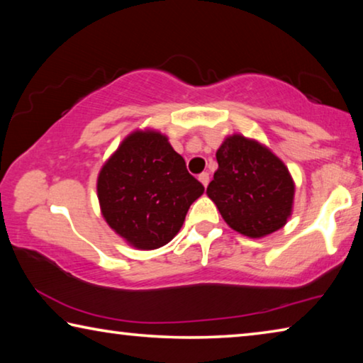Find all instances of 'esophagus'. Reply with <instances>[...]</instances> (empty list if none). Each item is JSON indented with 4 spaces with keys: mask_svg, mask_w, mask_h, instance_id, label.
<instances>
[{
    "mask_svg": "<svg viewBox=\"0 0 363 363\" xmlns=\"http://www.w3.org/2000/svg\"><path fill=\"white\" fill-rule=\"evenodd\" d=\"M199 181L206 187L208 182H210V174H208V173H201V174L199 176Z\"/></svg>",
    "mask_w": 363,
    "mask_h": 363,
    "instance_id": "34e87169",
    "label": "esophagus"
}]
</instances>
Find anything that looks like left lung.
Here are the masks:
<instances>
[{
	"mask_svg": "<svg viewBox=\"0 0 363 363\" xmlns=\"http://www.w3.org/2000/svg\"><path fill=\"white\" fill-rule=\"evenodd\" d=\"M216 160L219 167L206 195L230 229L262 238L286 224L293 213L294 181L269 147L232 134L220 144Z\"/></svg>",
	"mask_w": 363,
	"mask_h": 363,
	"instance_id": "1",
	"label": "left lung"
}]
</instances>
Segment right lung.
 <instances>
[{"mask_svg": "<svg viewBox=\"0 0 363 363\" xmlns=\"http://www.w3.org/2000/svg\"><path fill=\"white\" fill-rule=\"evenodd\" d=\"M203 192L168 138L150 128L128 134L97 176L104 219L136 250H157L173 240Z\"/></svg>", "mask_w": 363, "mask_h": 363, "instance_id": "1", "label": "right lung"}]
</instances>
